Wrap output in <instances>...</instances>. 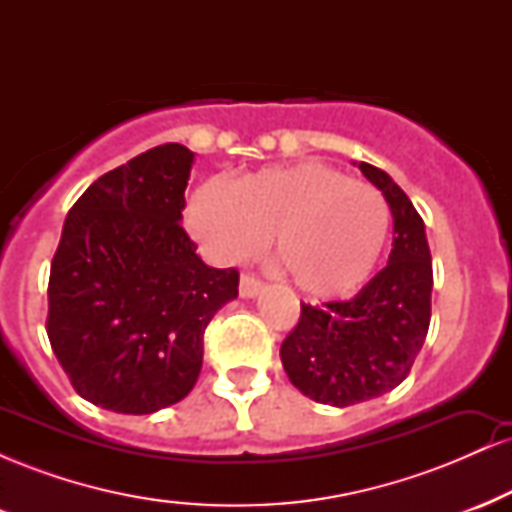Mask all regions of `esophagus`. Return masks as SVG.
Masks as SVG:
<instances>
[{"instance_id": "obj_1", "label": "esophagus", "mask_w": 512, "mask_h": 512, "mask_svg": "<svg viewBox=\"0 0 512 512\" xmlns=\"http://www.w3.org/2000/svg\"><path fill=\"white\" fill-rule=\"evenodd\" d=\"M264 289V284L257 279L255 274H243L240 276V296L243 298H255L260 296V291Z\"/></svg>"}]
</instances>
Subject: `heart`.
<instances>
[{"label": "heart", "instance_id": "1", "mask_svg": "<svg viewBox=\"0 0 512 512\" xmlns=\"http://www.w3.org/2000/svg\"><path fill=\"white\" fill-rule=\"evenodd\" d=\"M390 221L378 187L320 161L260 168L233 187L209 180L187 204V226L216 260H250L274 236L281 272L317 298L349 296L366 284Z\"/></svg>", "mask_w": 512, "mask_h": 512}]
</instances>
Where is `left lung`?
Instances as JSON below:
<instances>
[{
  "label": "left lung",
  "instance_id": "left-lung-1",
  "mask_svg": "<svg viewBox=\"0 0 512 512\" xmlns=\"http://www.w3.org/2000/svg\"><path fill=\"white\" fill-rule=\"evenodd\" d=\"M383 192L395 219L387 267L349 301L301 303L281 344L293 387L332 407H351L395 390L409 375L431 325L433 262L424 219L385 170L358 163Z\"/></svg>",
  "mask_w": 512,
  "mask_h": 512
}]
</instances>
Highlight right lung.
I'll use <instances>...</instances> for the list:
<instances>
[{"mask_svg":"<svg viewBox=\"0 0 512 512\" xmlns=\"http://www.w3.org/2000/svg\"><path fill=\"white\" fill-rule=\"evenodd\" d=\"M195 161L163 144L110 170L76 199L50 267L48 330L74 390L117 414L180 402L202 370L204 330L238 296L182 228Z\"/></svg>","mask_w":512,"mask_h":512,"instance_id":"right-lung-1","label":"right lung"}]
</instances>
